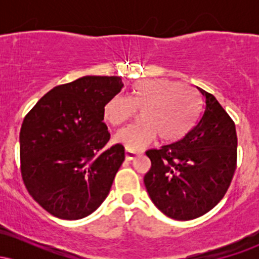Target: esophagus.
Segmentation results:
<instances>
[{"label": "esophagus", "mask_w": 259, "mask_h": 259, "mask_svg": "<svg viewBox=\"0 0 259 259\" xmlns=\"http://www.w3.org/2000/svg\"><path fill=\"white\" fill-rule=\"evenodd\" d=\"M140 153H141V151H135V150H133V148L125 147V157H126V159H134Z\"/></svg>", "instance_id": "esophagus-1"}]
</instances>
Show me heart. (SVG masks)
I'll return each mask as SVG.
<instances>
[{"label": "heart", "instance_id": "1", "mask_svg": "<svg viewBox=\"0 0 259 259\" xmlns=\"http://www.w3.org/2000/svg\"><path fill=\"white\" fill-rule=\"evenodd\" d=\"M140 111V121L119 130L115 141L139 150L158 136L162 142L183 139L200 113L195 90L168 79H145L133 84L129 99L115 95L107 101L103 117L112 125H121Z\"/></svg>", "mask_w": 259, "mask_h": 259}]
</instances>
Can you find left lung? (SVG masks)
Returning a JSON list of instances; mask_svg holds the SVG:
<instances>
[{
  "label": "left lung",
  "mask_w": 259,
  "mask_h": 259,
  "mask_svg": "<svg viewBox=\"0 0 259 259\" xmlns=\"http://www.w3.org/2000/svg\"><path fill=\"white\" fill-rule=\"evenodd\" d=\"M203 106L179 141L148 150L144 183L160 212L177 221L206 214L227 194L237 162L235 123L209 92L198 88Z\"/></svg>",
  "instance_id": "obj_1"
}]
</instances>
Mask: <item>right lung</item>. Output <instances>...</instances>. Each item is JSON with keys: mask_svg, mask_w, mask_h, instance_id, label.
<instances>
[{"mask_svg": "<svg viewBox=\"0 0 259 259\" xmlns=\"http://www.w3.org/2000/svg\"><path fill=\"white\" fill-rule=\"evenodd\" d=\"M120 76H84L47 92L20 127V173L28 192L50 214L76 221L101 206L125 154L106 147L107 101Z\"/></svg>", "mask_w": 259, "mask_h": 259, "instance_id": "1", "label": "right lung"}]
</instances>
